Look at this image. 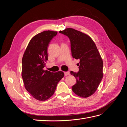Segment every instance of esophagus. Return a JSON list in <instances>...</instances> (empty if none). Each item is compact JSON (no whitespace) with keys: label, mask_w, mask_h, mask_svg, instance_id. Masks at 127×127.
Listing matches in <instances>:
<instances>
[{"label":"esophagus","mask_w":127,"mask_h":127,"mask_svg":"<svg viewBox=\"0 0 127 127\" xmlns=\"http://www.w3.org/2000/svg\"><path fill=\"white\" fill-rule=\"evenodd\" d=\"M64 76H68L70 74V73L68 71H66V72H64Z\"/></svg>","instance_id":"obj_1"}]
</instances>
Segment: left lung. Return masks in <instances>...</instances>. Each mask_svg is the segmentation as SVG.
Instances as JSON below:
<instances>
[{"instance_id":"left-lung-1","label":"left lung","mask_w":127,"mask_h":127,"mask_svg":"<svg viewBox=\"0 0 127 127\" xmlns=\"http://www.w3.org/2000/svg\"><path fill=\"white\" fill-rule=\"evenodd\" d=\"M59 33L69 37L72 56L80 60L79 71H70L76 79L72 90L80 97H89L96 91L103 76V60L96 46L90 36L75 29L68 28Z\"/></svg>"}]
</instances>
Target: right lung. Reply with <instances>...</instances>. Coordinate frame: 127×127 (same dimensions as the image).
<instances>
[{"label":"right lung","mask_w":127,"mask_h":127,"mask_svg":"<svg viewBox=\"0 0 127 127\" xmlns=\"http://www.w3.org/2000/svg\"><path fill=\"white\" fill-rule=\"evenodd\" d=\"M57 32L45 31L32 38L22 58V76L26 90L37 100L44 101L54 94L63 71L44 70L48 60V48Z\"/></svg>","instance_id":"obj_1"}]
</instances>
